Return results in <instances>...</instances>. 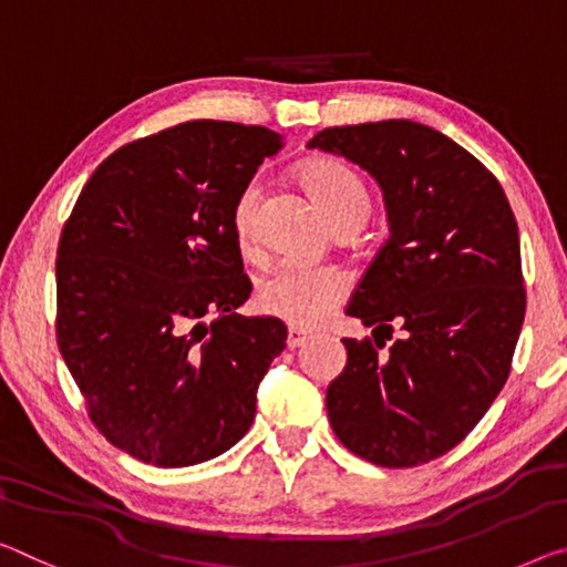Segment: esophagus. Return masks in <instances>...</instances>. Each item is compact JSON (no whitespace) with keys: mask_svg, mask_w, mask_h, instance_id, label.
I'll list each match as a JSON object with an SVG mask.
<instances>
[{"mask_svg":"<svg viewBox=\"0 0 567 567\" xmlns=\"http://www.w3.org/2000/svg\"><path fill=\"white\" fill-rule=\"evenodd\" d=\"M310 340V332L302 330L298 326H290V330H287V346L290 348H300Z\"/></svg>","mask_w":567,"mask_h":567,"instance_id":"obj_1","label":"esophagus"}]
</instances>
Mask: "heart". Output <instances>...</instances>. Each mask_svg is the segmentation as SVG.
I'll return each mask as SVG.
<instances>
[{"label":"heart","instance_id":"b5f03b06","mask_svg":"<svg viewBox=\"0 0 567 567\" xmlns=\"http://www.w3.org/2000/svg\"><path fill=\"white\" fill-rule=\"evenodd\" d=\"M305 192L318 202L322 214L340 231L361 227L371 209L365 184L343 161L330 156L308 158L298 168ZM262 202V186L249 182L231 206V231L237 247L249 255L257 247V217ZM348 277L338 267L282 262L257 285V308L300 328H312L330 316L343 300Z\"/></svg>","mask_w":567,"mask_h":567}]
</instances>
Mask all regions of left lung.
Here are the masks:
<instances>
[{"mask_svg": "<svg viewBox=\"0 0 567 567\" xmlns=\"http://www.w3.org/2000/svg\"><path fill=\"white\" fill-rule=\"evenodd\" d=\"M310 148L365 168L391 224L346 308L373 340L343 338L348 363L326 396L330 426L389 470L439 460L509 375L527 305L515 214L492 171L429 125L326 128Z\"/></svg>", "mask_w": 567, "mask_h": 567, "instance_id": "obj_1", "label": "left lung"}]
</instances>
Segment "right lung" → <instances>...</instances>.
Wrapping results in <instances>:
<instances>
[{
	"label": "right lung",
	"mask_w": 567,
	"mask_h": 567,
	"mask_svg": "<svg viewBox=\"0 0 567 567\" xmlns=\"http://www.w3.org/2000/svg\"><path fill=\"white\" fill-rule=\"evenodd\" d=\"M280 148L262 125L178 123L107 156L62 227L60 353L90 421L133 460H214L255 421L287 328L235 312L251 282L231 206Z\"/></svg>",
	"instance_id": "right-lung-1"
}]
</instances>
